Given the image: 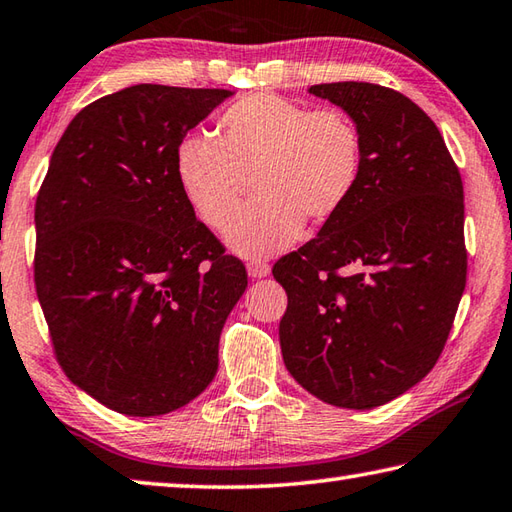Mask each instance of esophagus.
<instances>
[{
	"label": "esophagus",
	"mask_w": 512,
	"mask_h": 512,
	"mask_svg": "<svg viewBox=\"0 0 512 512\" xmlns=\"http://www.w3.org/2000/svg\"><path fill=\"white\" fill-rule=\"evenodd\" d=\"M247 272L252 278H265V276H269V265L260 263V260H252V263L247 265Z\"/></svg>",
	"instance_id": "34e87169"
}]
</instances>
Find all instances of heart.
Listing matches in <instances>:
<instances>
[{
  "label": "heart",
  "instance_id": "b5f03b06",
  "mask_svg": "<svg viewBox=\"0 0 512 512\" xmlns=\"http://www.w3.org/2000/svg\"><path fill=\"white\" fill-rule=\"evenodd\" d=\"M182 196L202 223L223 229L240 209L247 180L258 202L225 231L231 252L265 258L323 225L347 205L363 171V138L339 109L276 93H252L220 113L218 136L187 133L173 153Z\"/></svg>",
  "mask_w": 512,
  "mask_h": 512
}]
</instances>
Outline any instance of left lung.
Returning a JSON list of instances; mask_svg holds the SVG:
<instances>
[{"instance_id": "left-lung-1", "label": "left lung", "mask_w": 512, "mask_h": 512, "mask_svg": "<svg viewBox=\"0 0 512 512\" xmlns=\"http://www.w3.org/2000/svg\"><path fill=\"white\" fill-rule=\"evenodd\" d=\"M350 115L363 171L347 205L272 274L289 374L336 408L408 392L446 345L466 287L464 185L437 124L406 95L368 82L314 84Z\"/></svg>"}]
</instances>
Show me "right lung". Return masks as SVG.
<instances>
[{
	"instance_id": "add662e5",
	"label": "right lung",
	"mask_w": 512,
	"mask_h": 512,
	"mask_svg": "<svg viewBox=\"0 0 512 512\" xmlns=\"http://www.w3.org/2000/svg\"><path fill=\"white\" fill-rule=\"evenodd\" d=\"M225 89L136 84L75 115L35 202V289L64 374L129 417L187 406L214 381L247 287L182 196L173 153Z\"/></svg>"
}]
</instances>
